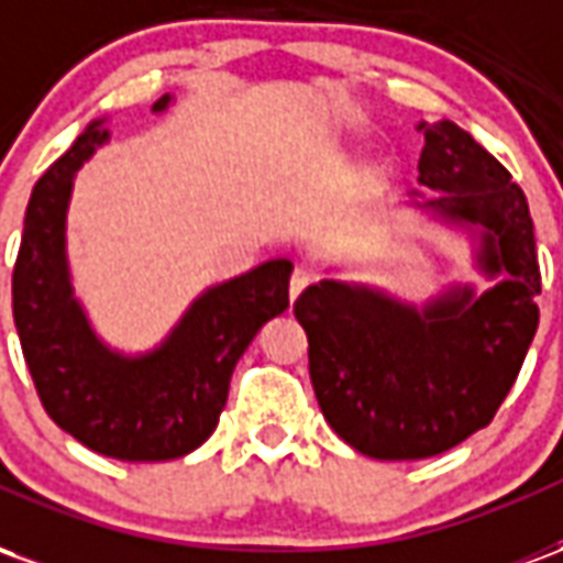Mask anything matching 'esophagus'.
Instances as JSON below:
<instances>
[{
  "label": "esophagus",
  "instance_id": "1",
  "mask_svg": "<svg viewBox=\"0 0 563 563\" xmlns=\"http://www.w3.org/2000/svg\"><path fill=\"white\" fill-rule=\"evenodd\" d=\"M310 280H313V271L307 268V265H298V268L292 271V277H289V298L295 301V298L310 286Z\"/></svg>",
  "mask_w": 563,
  "mask_h": 563
}]
</instances>
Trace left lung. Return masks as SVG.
I'll use <instances>...</instances> for the list:
<instances>
[{"label":"left lung","instance_id":"obj_1","mask_svg":"<svg viewBox=\"0 0 563 563\" xmlns=\"http://www.w3.org/2000/svg\"><path fill=\"white\" fill-rule=\"evenodd\" d=\"M424 135L410 205L476 241L485 292L449 286L422 307L365 283L319 280L295 301L310 343V383L343 443L379 461L459 446L492 422L519 377L540 310L528 198L512 174L452 120Z\"/></svg>","mask_w":563,"mask_h":563}]
</instances>
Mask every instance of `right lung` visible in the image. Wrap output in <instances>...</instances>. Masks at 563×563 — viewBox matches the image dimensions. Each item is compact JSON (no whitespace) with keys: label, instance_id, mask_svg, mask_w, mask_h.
I'll use <instances>...</instances> for the list:
<instances>
[{"label":"right lung","instance_id":"right-lung-1","mask_svg":"<svg viewBox=\"0 0 563 563\" xmlns=\"http://www.w3.org/2000/svg\"><path fill=\"white\" fill-rule=\"evenodd\" d=\"M168 104L165 92L153 114ZM104 120H92L32 186L11 280L14 325L44 410L63 431L108 459H180L213 434L238 358L289 307L292 262L271 258L205 289L147 353L108 346L75 295L66 250L75 174L111 141Z\"/></svg>","mask_w":563,"mask_h":563}]
</instances>
